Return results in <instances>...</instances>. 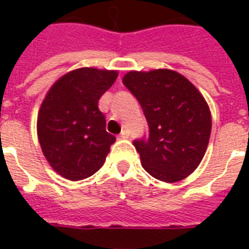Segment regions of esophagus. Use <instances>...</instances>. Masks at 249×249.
Returning <instances> with one entry per match:
<instances>
[{
    "mask_svg": "<svg viewBox=\"0 0 249 249\" xmlns=\"http://www.w3.org/2000/svg\"><path fill=\"white\" fill-rule=\"evenodd\" d=\"M129 137V133H128V130H123L121 133L119 135V139H128Z\"/></svg>",
    "mask_w": 249,
    "mask_h": 249,
    "instance_id": "obj_1",
    "label": "esophagus"
}]
</instances>
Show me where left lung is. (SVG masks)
Returning <instances> with one entry per match:
<instances>
[{
    "instance_id": "1",
    "label": "left lung",
    "mask_w": 249,
    "mask_h": 249,
    "mask_svg": "<svg viewBox=\"0 0 249 249\" xmlns=\"http://www.w3.org/2000/svg\"><path fill=\"white\" fill-rule=\"evenodd\" d=\"M123 84L137 98L149 135L133 141L142 168L165 183L183 180L198 167L208 146V104L178 71H128Z\"/></svg>"
}]
</instances>
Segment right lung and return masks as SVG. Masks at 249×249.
I'll return each instance as SVG.
<instances>
[{
    "instance_id": "obj_1",
    "label": "right lung",
    "mask_w": 249,
    "mask_h": 249,
    "mask_svg": "<svg viewBox=\"0 0 249 249\" xmlns=\"http://www.w3.org/2000/svg\"><path fill=\"white\" fill-rule=\"evenodd\" d=\"M116 78V71H71L53 84L41 104L37 119L41 149L62 178H87L105 162L116 137L105 129L98 100Z\"/></svg>"
}]
</instances>
